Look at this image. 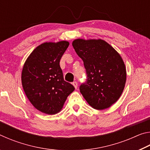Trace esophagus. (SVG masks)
Here are the masks:
<instances>
[{
  "mask_svg": "<svg viewBox=\"0 0 150 150\" xmlns=\"http://www.w3.org/2000/svg\"><path fill=\"white\" fill-rule=\"evenodd\" d=\"M73 85L74 86V87L75 88V89H77V87H78V84H77V83L76 82V81H75V82L73 83Z\"/></svg>",
  "mask_w": 150,
  "mask_h": 150,
  "instance_id": "34e87169",
  "label": "esophagus"
}]
</instances>
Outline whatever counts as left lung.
<instances>
[{"mask_svg":"<svg viewBox=\"0 0 150 150\" xmlns=\"http://www.w3.org/2000/svg\"><path fill=\"white\" fill-rule=\"evenodd\" d=\"M84 63L87 81L80 92L88 105L96 110L108 108L122 93L126 69L120 55L101 39H76L72 43Z\"/></svg>","mask_w":150,"mask_h":150,"instance_id":"8db88e82","label":"left lung"}]
</instances>
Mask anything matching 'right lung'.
<instances>
[{"instance_id": "add662e5", "label": "right lung", "mask_w": 150, "mask_h": 150, "mask_svg": "<svg viewBox=\"0 0 150 150\" xmlns=\"http://www.w3.org/2000/svg\"><path fill=\"white\" fill-rule=\"evenodd\" d=\"M69 42H45L32 51L22 71L24 93L34 107L47 115L62 110L75 87L63 79L59 62Z\"/></svg>"}]
</instances>
